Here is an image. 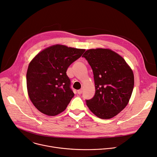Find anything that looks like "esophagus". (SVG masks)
I'll list each match as a JSON object with an SVG mask.
<instances>
[{
  "mask_svg": "<svg viewBox=\"0 0 157 157\" xmlns=\"http://www.w3.org/2000/svg\"><path fill=\"white\" fill-rule=\"evenodd\" d=\"M77 92H78V94L79 95H81V94H82V92H83V89H80V90H78Z\"/></svg>",
  "mask_w": 157,
  "mask_h": 157,
  "instance_id": "1",
  "label": "esophagus"
}]
</instances>
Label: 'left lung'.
Returning <instances> with one entry per match:
<instances>
[{"instance_id": "1", "label": "left lung", "mask_w": 157, "mask_h": 157, "mask_svg": "<svg viewBox=\"0 0 157 157\" xmlns=\"http://www.w3.org/2000/svg\"><path fill=\"white\" fill-rule=\"evenodd\" d=\"M91 66L95 94L86 100L90 110L102 119L116 116L127 105L134 85L132 71L123 58L108 49H91L82 56Z\"/></svg>"}]
</instances>
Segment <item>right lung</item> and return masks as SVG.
Returning a JSON list of instances; mask_svg holds the SVG:
<instances>
[{
    "label": "right lung",
    "mask_w": 157,
    "mask_h": 157,
    "mask_svg": "<svg viewBox=\"0 0 157 157\" xmlns=\"http://www.w3.org/2000/svg\"><path fill=\"white\" fill-rule=\"evenodd\" d=\"M85 49L56 44L38 53L29 63L27 86L36 108L48 116H55L67 108L74 94L66 72Z\"/></svg>",
    "instance_id": "obj_1"
}]
</instances>
